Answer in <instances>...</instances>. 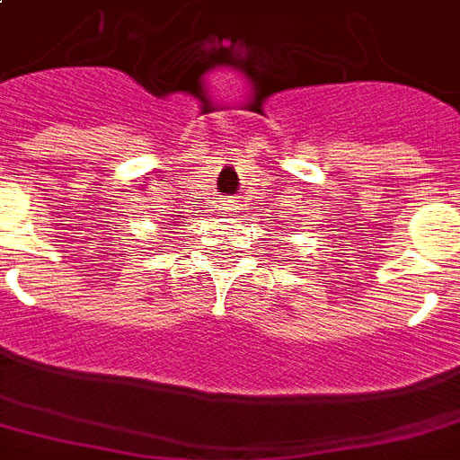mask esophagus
<instances>
[{
  "label": "esophagus",
  "mask_w": 460,
  "mask_h": 460,
  "mask_svg": "<svg viewBox=\"0 0 460 460\" xmlns=\"http://www.w3.org/2000/svg\"><path fill=\"white\" fill-rule=\"evenodd\" d=\"M229 202H231V200H229ZM234 209H236V205H224L222 212H224V215H234Z\"/></svg>",
  "instance_id": "34e87169"
}]
</instances>
